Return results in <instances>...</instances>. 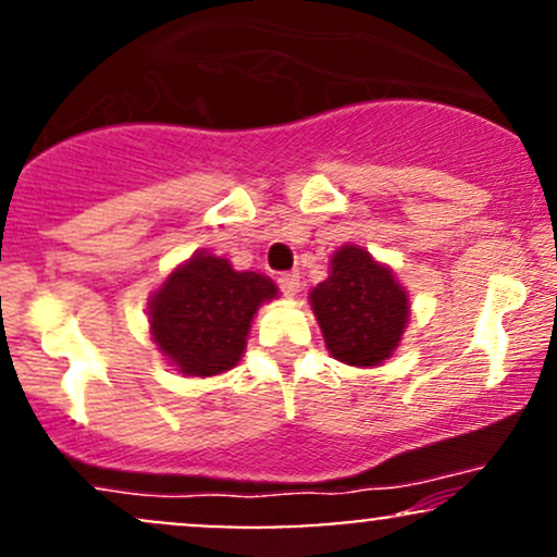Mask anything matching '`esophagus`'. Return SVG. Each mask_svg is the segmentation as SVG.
<instances>
[{
  "mask_svg": "<svg viewBox=\"0 0 557 557\" xmlns=\"http://www.w3.org/2000/svg\"><path fill=\"white\" fill-rule=\"evenodd\" d=\"M277 285H280V290L285 293V296H296L298 293V287H300V277L296 272H285V274H280L277 277Z\"/></svg>",
  "mask_w": 557,
  "mask_h": 557,
  "instance_id": "1",
  "label": "esophagus"
}]
</instances>
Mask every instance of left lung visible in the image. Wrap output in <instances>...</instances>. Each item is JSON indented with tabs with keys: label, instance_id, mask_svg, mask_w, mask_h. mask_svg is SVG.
<instances>
[{
	"label": "left lung",
	"instance_id": "obj_1",
	"mask_svg": "<svg viewBox=\"0 0 557 557\" xmlns=\"http://www.w3.org/2000/svg\"><path fill=\"white\" fill-rule=\"evenodd\" d=\"M324 345L348 367H380L408 324V293L389 267L359 246H341L330 277L309 293Z\"/></svg>",
	"mask_w": 557,
	"mask_h": 557
}]
</instances>
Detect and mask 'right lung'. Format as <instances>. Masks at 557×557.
I'll return each mask as SVG.
<instances>
[{
	"label": "right lung",
	"mask_w": 557,
	"mask_h": 557,
	"mask_svg": "<svg viewBox=\"0 0 557 557\" xmlns=\"http://www.w3.org/2000/svg\"><path fill=\"white\" fill-rule=\"evenodd\" d=\"M274 296L277 285L264 274L194 253L151 296V337L181 374H222L240 361L253 314Z\"/></svg>",
	"instance_id": "1"
}]
</instances>
